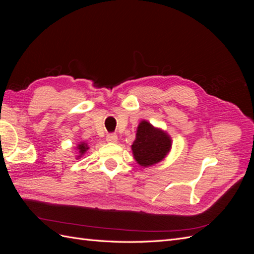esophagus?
<instances>
[{
    "mask_svg": "<svg viewBox=\"0 0 254 254\" xmlns=\"http://www.w3.org/2000/svg\"><path fill=\"white\" fill-rule=\"evenodd\" d=\"M106 140L108 143H117L118 142V135L115 133H111V134H108L106 137Z\"/></svg>",
    "mask_w": 254,
    "mask_h": 254,
    "instance_id": "34e87169",
    "label": "esophagus"
}]
</instances>
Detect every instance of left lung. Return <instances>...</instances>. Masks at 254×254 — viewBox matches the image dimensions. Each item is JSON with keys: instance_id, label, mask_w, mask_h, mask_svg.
<instances>
[{"instance_id": "left-lung-1", "label": "left lung", "mask_w": 254, "mask_h": 254, "mask_svg": "<svg viewBox=\"0 0 254 254\" xmlns=\"http://www.w3.org/2000/svg\"><path fill=\"white\" fill-rule=\"evenodd\" d=\"M172 145V137L166 131L142 120L137 125L131 150L137 164L149 167L163 161L170 153Z\"/></svg>"}]
</instances>
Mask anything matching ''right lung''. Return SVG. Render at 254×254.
Wrapping results in <instances>:
<instances>
[{"label":"right lung","instance_id":"add662e5","mask_svg":"<svg viewBox=\"0 0 254 254\" xmlns=\"http://www.w3.org/2000/svg\"><path fill=\"white\" fill-rule=\"evenodd\" d=\"M89 149V146H88V143H84V142H79L77 144V146L75 147V150H76V159H80L84 153L87 152V150Z\"/></svg>","mask_w":254,"mask_h":254}]
</instances>
